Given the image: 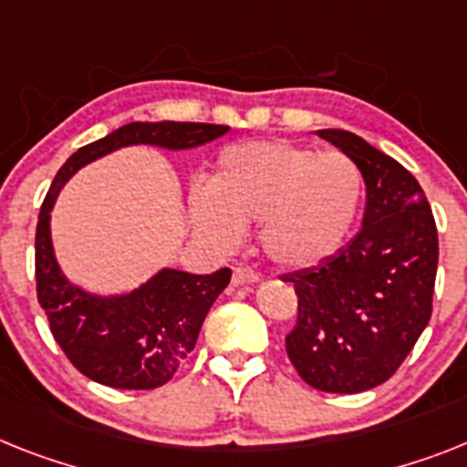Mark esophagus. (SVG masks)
Wrapping results in <instances>:
<instances>
[{
  "mask_svg": "<svg viewBox=\"0 0 467 467\" xmlns=\"http://www.w3.org/2000/svg\"><path fill=\"white\" fill-rule=\"evenodd\" d=\"M261 280V275L258 273H254L252 268H234L233 273V285H254V282Z\"/></svg>",
  "mask_w": 467,
  "mask_h": 467,
  "instance_id": "obj_1",
  "label": "esophagus"
}]
</instances>
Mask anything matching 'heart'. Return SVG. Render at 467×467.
Here are the masks:
<instances>
[{"instance_id":"heart-1","label":"heart","mask_w":467,"mask_h":467,"mask_svg":"<svg viewBox=\"0 0 467 467\" xmlns=\"http://www.w3.org/2000/svg\"><path fill=\"white\" fill-rule=\"evenodd\" d=\"M363 175L342 151L285 140L223 149L209 190L190 199L194 225L233 246L242 225L258 223L261 252L282 268H308L339 249L354 225Z\"/></svg>"}]
</instances>
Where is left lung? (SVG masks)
<instances>
[{
    "label": "left lung",
    "instance_id": "1",
    "mask_svg": "<svg viewBox=\"0 0 467 467\" xmlns=\"http://www.w3.org/2000/svg\"><path fill=\"white\" fill-rule=\"evenodd\" d=\"M358 166L363 227L354 240L294 282L299 316L287 356L306 385L358 394L397 373L432 316L440 261L437 225L418 180L347 130H318Z\"/></svg>",
    "mask_w": 467,
    "mask_h": 467
}]
</instances>
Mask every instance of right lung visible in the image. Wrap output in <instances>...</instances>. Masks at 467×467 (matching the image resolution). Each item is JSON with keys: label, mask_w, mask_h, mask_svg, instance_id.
<instances>
[{"label": "right lung", "mask_w": 467, "mask_h": 467, "mask_svg": "<svg viewBox=\"0 0 467 467\" xmlns=\"http://www.w3.org/2000/svg\"><path fill=\"white\" fill-rule=\"evenodd\" d=\"M230 130L211 123H128L97 142L85 144L58 168L47 192L35 233L37 299L49 330L68 360L99 385L113 389H156L173 378L197 344L199 330L218 294L230 282V268L211 275L161 268L132 292L92 294L61 273L52 244V209L82 166L132 144L182 149L213 142Z\"/></svg>", "instance_id": "1"}]
</instances>
